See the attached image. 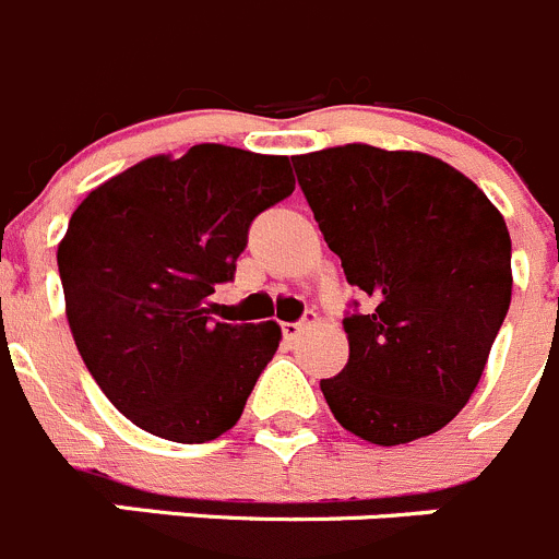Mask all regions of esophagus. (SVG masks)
Instances as JSON below:
<instances>
[{
    "label": "esophagus",
    "instance_id": "1",
    "mask_svg": "<svg viewBox=\"0 0 559 559\" xmlns=\"http://www.w3.org/2000/svg\"><path fill=\"white\" fill-rule=\"evenodd\" d=\"M310 324H313V321H310V319L294 321V324H290V321H288V324H283V337H285V341H296V337H299L301 332H305Z\"/></svg>",
    "mask_w": 559,
    "mask_h": 559
}]
</instances>
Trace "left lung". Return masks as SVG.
Returning a JSON list of instances; mask_svg holds the SVG:
<instances>
[{"instance_id":"8db88e82","label":"left lung","mask_w":559,"mask_h":559,"mask_svg":"<svg viewBox=\"0 0 559 559\" xmlns=\"http://www.w3.org/2000/svg\"><path fill=\"white\" fill-rule=\"evenodd\" d=\"M326 246L366 313L349 362L321 380L343 429L399 447L447 427L488 362L513 296L510 233L465 174L424 152L346 143L294 157Z\"/></svg>"}]
</instances>
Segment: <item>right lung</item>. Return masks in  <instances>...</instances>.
I'll return each instance as SVG.
<instances>
[{"mask_svg": "<svg viewBox=\"0 0 559 559\" xmlns=\"http://www.w3.org/2000/svg\"><path fill=\"white\" fill-rule=\"evenodd\" d=\"M294 188L288 157L199 143L135 163L74 210L58 246L66 319L135 427L204 443L238 424L283 330L213 321L210 296L233 280L254 216Z\"/></svg>", "mask_w": 559, "mask_h": 559, "instance_id": "right-lung-1", "label": "right lung"}]
</instances>
